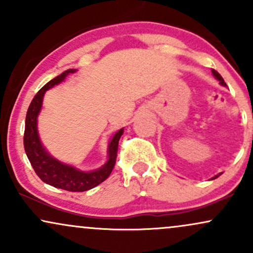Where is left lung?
<instances>
[{
  "label": "left lung",
  "instance_id": "left-lung-1",
  "mask_svg": "<svg viewBox=\"0 0 253 253\" xmlns=\"http://www.w3.org/2000/svg\"><path fill=\"white\" fill-rule=\"evenodd\" d=\"M211 74H213V75H214V77H215V78H216V80H217V81H219V82H220V84H221V85H223V86H226V83H225V81H223V78L221 77V75H220V74H219V72H217V71H215V70H214V69H213V70H211ZM220 175H221V173H217V175H216V176H214V177H213V178H211V179H215V178H217V177H219Z\"/></svg>",
  "mask_w": 253,
  "mask_h": 253
}]
</instances>
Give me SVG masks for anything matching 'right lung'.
Returning a JSON list of instances; mask_svg holds the SVG:
<instances>
[{"instance_id":"right-lung-1","label":"right lung","mask_w":253,"mask_h":253,"mask_svg":"<svg viewBox=\"0 0 253 253\" xmlns=\"http://www.w3.org/2000/svg\"><path fill=\"white\" fill-rule=\"evenodd\" d=\"M74 72H76L75 69H69V70L64 71L59 76L54 77L50 82L46 83L37 92L30 107H28L27 114H26L24 146L31 165L42 182L63 190L85 191L92 189L100 183L106 181L112 173L113 168L117 162L119 140H120V136L123 135L124 128L119 129L114 136L110 139L108 145V161L103 167H101L97 170L81 171L71 167V165L64 164L62 162L57 161L50 153L46 152L39 139L37 126L38 115H39L42 106L43 94L46 92V90L63 82L69 74H74Z\"/></svg>"}]
</instances>
